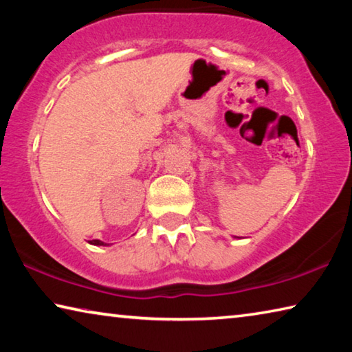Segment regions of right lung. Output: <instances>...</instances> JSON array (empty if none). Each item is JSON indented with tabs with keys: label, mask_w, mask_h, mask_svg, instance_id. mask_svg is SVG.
<instances>
[{
	"label": "right lung",
	"mask_w": 352,
	"mask_h": 352,
	"mask_svg": "<svg viewBox=\"0 0 352 352\" xmlns=\"http://www.w3.org/2000/svg\"><path fill=\"white\" fill-rule=\"evenodd\" d=\"M88 242H90L91 243V245H102V247H107V245H109V243H105V242H102V241H99V239H93V241H88Z\"/></svg>",
	"instance_id": "obj_1"
}]
</instances>
